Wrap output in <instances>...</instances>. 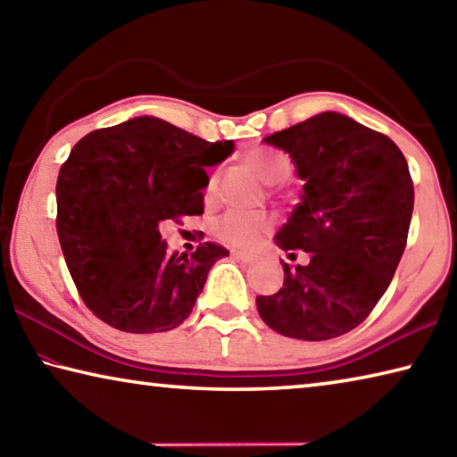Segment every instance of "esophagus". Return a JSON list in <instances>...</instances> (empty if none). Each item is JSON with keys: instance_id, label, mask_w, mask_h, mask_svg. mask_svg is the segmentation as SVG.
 <instances>
[{"instance_id": "obj_1", "label": "esophagus", "mask_w": 457, "mask_h": 457, "mask_svg": "<svg viewBox=\"0 0 457 457\" xmlns=\"http://www.w3.org/2000/svg\"><path fill=\"white\" fill-rule=\"evenodd\" d=\"M231 256H234L236 260H242V262H252L253 260V253L242 252V250H231Z\"/></svg>"}]
</instances>
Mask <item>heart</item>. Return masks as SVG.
Masks as SVG:
<instances>
[{
  "mask_svg": "<svg viewBox=\"0 0 457 457\" xmlns=\"http://www.w3.org/2000/svg\"><path fill=\"white\" fill-rule=\"evenodd\" d=\"M245 163L270 185L284 183L294 173V163L288 154L270 149L250 151L245 154ZM270 228H272V218L270 215L237 210L226 212L213 221V234L221 242L237 247L253 245Z\"/></svg>",
  "mask_w": 457,
  "mask_h": 457,
  "instance_id": "1",
  "label": "heart"
}]
</instances>
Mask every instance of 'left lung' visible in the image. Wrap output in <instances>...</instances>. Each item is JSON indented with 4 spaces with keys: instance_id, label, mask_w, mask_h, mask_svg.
Segmentation results:
<instances>
[{
    "instance_id": "left-lung-1",
    "label": "left lung",
    "mask_w": 457,
    "mask_h": 457,
    "mask_svg": "<svg viewBox=\"0 0 457 457\" xmlns=\"http://www.w3.org/2000/svg\"><path fill=\"white\" fill-rule=\"evenodd\" d=\"M264 143L288 153L306 181L276 244L308 252L311 262L284 264V286L256 298L258 312L290 338L345 335L377 306L403 256L413 213L407 161L389 137L338 112L316 114Z\"/></svg>"
}]
</instances>
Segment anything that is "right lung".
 <instances>
[{
  "label": "right lung",
  "instance_id": "1",
  "mask_svg": "<svg viewBox=\"0 0 457 457\" xmlns=\"http://www.w3.org/2000/svg\"><path fill=\"white\" fill-rule=\"evenodd\" d=\"M231 149L153 117L92 130L74 145L58 173L56 229L92 314L135 335L187 319L210 268L229 252L213 242L191 256L169 252L159 226L204 213L205 167Z\"/></svg>",
  "mask_w": 457,
  "mask_h": 457
}]
</instances>
